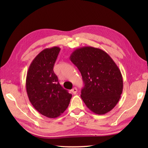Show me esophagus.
Masks as SVG:
<instances>
[{
	"label": "esophagus",
	"instance_id": "obj_1",
	"mask_svg": "<svg viewBox=\"0 0 148 148\" xmlns=\"http://www.w3.org/2000/svg\"><path fill=\"white\" fill-rule=\"evenodd\" d=\"M77 89L76 87H74V88L71 90L72 93L74 94V95L77 93Z\"/></svg>",
	"mask_w": 148,
	"mask_h": 148
}]
</instances>
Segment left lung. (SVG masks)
Listing matches in <instances>:
<instances>
[{
	"label": "left lung",
	"instance_id": "1",
	"mask_svg": "<svg viewBox=\"0 0 148 148\" xmlns=\"http://www.w3.org/2000/svg\"><path fill=\"white\" fill-rule=\"evenodd\" d=\"M70 59L81 72L84 87L81 97L93 113L103 115L119 102L123 87L118 66L106 52L84 46L75 49Z\"/></svg>",
	"mask_w": 148,
	"mask_h": 148
}]
</instances>
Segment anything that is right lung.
Segmentation results:
<instances>
[{
	"label": "right lung",
	"instance_id": "obj_1",
	"mask_svg": "<svg viewBox=\"0 0 148 148\" xmlns=\"http://www.w3.org/2000/svg\"><path fill=\"white\" fill-rule=\"evenodd\" d=\"M61 48H46L37 55L29 67L26 90L32 106L49 118L61 116L68 108L72 95L62 88L53 72Z\"/></svg>",
	"mask_w": 148,
	"mask_h": 148
}]
</instances>
